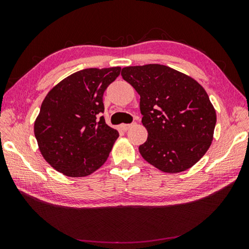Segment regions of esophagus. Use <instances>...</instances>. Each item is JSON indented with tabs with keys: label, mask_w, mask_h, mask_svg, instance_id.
<instances>
[{
	"label": "esophagus",
	"mask_w": 249,
	"mask_h": 249,
	"mask_svg": "<svg viewBox=\"0 0 249 249\" xmlns=\"http://www.w3.org/2000/svg\"><path fill=\"white\" fill-rule=\"evenodd\" d=\"M134 124H122L120 127H121V129L122 130H127V129H129L130 127H132Z\"/></svg>",
	"instance_id": "34e87169"
}]
</instances>
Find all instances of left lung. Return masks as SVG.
I'll return each mask as SVG.
<instances>
[{"instance_id": "8db88e82", "label": "left lung", "mask_w": 249, "mask_h": 249, "mask_svg": "<svg viewBox=\"0 0 249 249\" xmlns=\"http://www.w3.org/2000/svg\"><path fill=\"white\" fill-rule=\"evenodd\" d=\"M122 77L141 96L148 138L140 146L147 162L168 174L191 168L213 141L216 113L203 87L170 67H125Z\"/></svg>"}]
</instances>
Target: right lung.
Instances as JSON below:
<instances>
[{
	"label": "right lung",
	"instance_id": "1",
	"mask_svg": "<svg viewBox=\"0 0 249 249\" xmlns=\"http://www.w3.org/2000/svg\"><path fill=\"white\" fill-rule=\"evenodd\" d=\"M120 72V67L80 70L46 95L34 133L41 155L53 169L78 178L107 161L120 135L101 116L103 93Z\"/></svg>",
	"mask_w": 249,
	"mask_h": 249
}]
</instances>
